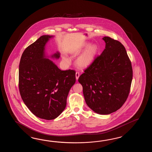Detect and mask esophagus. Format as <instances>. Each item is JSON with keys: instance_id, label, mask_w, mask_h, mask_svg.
Segmentation results:
<instances>
[{"instance_id": "esophagus-1", "label": "esophagus", "mask_w": 152, "mask_h": 152, "mask_svg": "<svg viewBox=\"0 0 152 152\" xmlns=\"http://www.w3.org/2000/svg\"><path fill=\"white\" fill-rule=\"evenodd\" d=\"M79 76H80L79 73V72H76V73H75V77H76V79H77H77H79Z\"/></svg>"}]
</instances>
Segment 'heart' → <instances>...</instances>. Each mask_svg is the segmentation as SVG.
Returning <instances> with one entry per match:
<instances>
[{"label": "heart", "mask_w": 152, "mask_h": 152, "mask_svg": "<svg viewBox=\"0 0 152 152\" xmlns=\"http://www.w3.org/2000/svg\"><path fill=\"white\" fill-rule=\"evenodd\" d=\"M83 49L84 51L76 60V65L81 68H86L89 67L94 61L98 53V47L96 45H91L88 43H85L83 45ZM64 61L67 62H69L67 58H64Z\"/></svg>", "instance_id": "1"}]
</instances>
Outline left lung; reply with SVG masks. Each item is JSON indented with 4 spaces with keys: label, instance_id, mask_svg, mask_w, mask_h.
I'll list each match as a JSON object with an SVG mask.
<instances>
[{
    "label": "left lung",
    "instance_id": "8db88e82",
    "mask_svg": "<svg viewBox=\"0 0 152 152\" xmlns=\"http://www.w3.org/2000/svg\"><path fill=\"white\" fill-rule=\"evenodd\" d=\"M105 48L94 59L78 81L88 107L100 115L116 111L128 97L132 79V63L118 41L104 37Z\"/></svg>",
    "mask_w": 152,
    "mask_h": 152
}]
</instances>
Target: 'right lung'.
Segmentation results:
<instances>
[{"label": "right lung", "instance_id": "1", "mask_svg": "<svg viewBox=\"0 0 152 152\" xmlns=\"http://www.w3.org/2000/svg\"><path fill=\"white\" fill-rule=\"evenodd\" d=\"M53 36L43 35L23 53L19 66V90L26 106L36 116L55 119L65 110L67 98L75 83V72L61 71L47 58L45 45ZM56 52L52 58H58Z\"/></svg>", "mask_w": 152, "mask_h": 152}]
</instances>
